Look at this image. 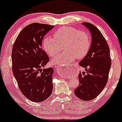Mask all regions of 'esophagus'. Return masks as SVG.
<instances>
[{"instance_id": "obj_1", "label": "esophagus", "mask_w": 122, "mask_h": 122, "mask_svg": "<svg viewBox=\"0 0 122 122\" xmlns=\"http://www.w3.org/2000/svg\"><path fill=\"white\" fill-rule=\"evenodd\" d=\"M56 69H57V71L59 72V73H63V71L66 70L65 66H56Z\"/></svg>"}]
</instances>
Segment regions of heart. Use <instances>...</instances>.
Wrapping results in <instances>:
<instances>
[{
	"label": "heart",
	"instance_id": "heart-1",
	"mask_svg": "<svg viewBox=\"0 0 122 122\" xmlns=\"http://www.w3.org/2000/svg\"><path fill=\"white\" fill-rule=\"evenodd\" d=\"M53 35L54 38L46 36L42 42L43 48L46 53L54 57L61 51L62 46L64 45L65 50L52 60L54 64L63 66L76 57L82 59L89 52L91 41L89 35L84 31L65 26L57 29Z\"/></svg>",
	"mask_w": 122,
	"mask_h": 122
}]
</instances>
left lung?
Returning a JSON list of instances; mask_svg holds the SVG:
<instances>
[{
  "instance_id": "obj_1",
  "label": "left lung",
  "mask_w": 122,
  "mask_h": 122,
  "mask_svg": "<svg viewBox=\"0 0 122 122\" xmlns=\"http://www.w3.org/2000/svg\"><path fill=\"white\" fill-rule=\"evenodd\" d=\"M82 24L90 30L92 43L88 54L79 63L86 72L79 74V84L74 94L81 100L90 101L98 97L107 84L111 59L107 41L98 29L89 22Z\"/></svg>"
}]
</instances>
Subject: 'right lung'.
Instances as JSON below:
<instances>
[{
	"mask_svg": "<svg viewBox=\"0 0 122 122\" xmlns=\"http://www.w3.org/2000/svg\"><path fill=\"white\" fill-rule=\"evenodd\" d=\"M54 25L32 23L19 33L11 53L12 70L19 89L29 100L39 103L51 95L52 68H44L49 59L41 49L44 36Z\"/></svg>",
	"mask_w": 122,
	"mask_h": 122,
	"instance_id": "obj_1",
	"label": "right lung"
}]
</instances>
